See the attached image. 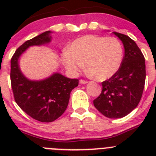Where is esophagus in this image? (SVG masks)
Here are the masks:
<instances>
[{"label": "esophagus", "mask_w": 156, "mask_h": 156, "mask_svg": "<svg viewBox=\"0 0 156 156\" xmlns=\"http://www.w3.org/2000/svg\"><path fill=\"white\" fill-rule=\"evenodd\" d=\"M87 80H80V83H81V84H86V83H87Z\"/></svg>", "instance_id": "34e87169"}]
</instances>
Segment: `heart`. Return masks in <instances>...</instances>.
Returning <instances> with one entry per match:
<instances>
[{
  "mask_svg": "<svg viewBox=\"0 0 156 156\" xmlns=\"http://www.w3.org/2000/svg\"><path fill=\"white\" fill-rule=\"evenodd\" d=\"M123 48L115 37L85 35L72 42L69 49L61 55L65 68L72 74H77L86 68L98 80L113 76L120 69Z\"/></svg>",
  "mask_w": 156,
  "mask_h": 156,
  "instance_id": "obj_1",
  "label": "heart"
}]
</instances>
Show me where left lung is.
Here are the masks:
<instances>
[{"instance_id": "1", "label": "left lung", "mask_w": 156, "mask_h": 156, "mask_svg": "<svg viewBox=\"0 0 156 156\" xmlns=\"http://www.w3.org/2000/svg\"><path fill=\"white\" fill-rule=\"evenodd\" d=\"M122 41L125 54L120 69L101 83L102 90L94 105L110 119L126 116L140 102L145 83L144 57L137 44L128 36L113 32Z\"/></svg>"}]
</instances>
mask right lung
I'll list each match as a JSON object with an SVG mask.
<instances>
[{
  "label": "right lung",
  "mask_w": 156,
  "mask_h": 156,
  "mask_svg": "<svg viewBox=\"0 0 156 156\" xmlns=\"http://www.w3.org/2000/svg\"><path fill=\"white\" fill-rule=\"evenodd\" d=\"M51 31H46L22 44L11 60V83L18 105L36 120L53 122L61 116L69 104L70 93L79 80L69 79L58 73L40 80L25 76L19 67V58L32 46H42L51 41Z\"/></svg>",
  "instance_id": "right-lung-1"
}]
</instances>
